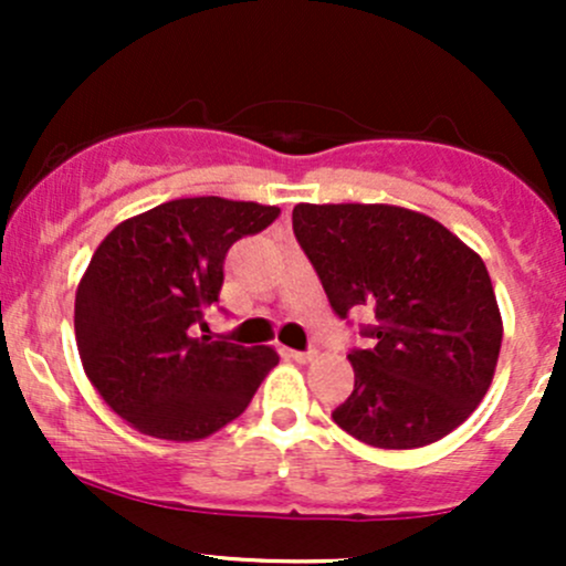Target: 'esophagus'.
Listing matches in <instances>:
<instances>
[{
  "label": "esophagus",
  "mask_w": 566,
  "mask_h": 566,
  "mask_svg": "<svg viewBox=\"0 0 566 566\" xmlns=\"http://www.w3.org/2000/svg\"><path fill=\"white\" fill-rule=\"evenodd\" d=\"M290 359L301 361V365H305V361H314L316 359V350H287Z\"/></svg>",
  "instance_id": "1"
}]
</instances>
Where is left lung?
Listing matches in <instances>:
<instances>
[{
	"mask_svg": "<svg viewBox=\"0 0 566 566\" xmlns=\"http://www.w3.org/2000/svg\"><path fill=\"white\" fill-rule=\"evenodd\" d=\"M292 231L340 319L375 324L350 348L354 391L333 420L380 450L458 428L495 375L503 322L486 265L433 218L391 205H297Z\"/></svg>",
	"mask_w": 566,
	"mask_h": 566,
	"instance_id": "1",
	"label": "left lung"
}]
</instances>
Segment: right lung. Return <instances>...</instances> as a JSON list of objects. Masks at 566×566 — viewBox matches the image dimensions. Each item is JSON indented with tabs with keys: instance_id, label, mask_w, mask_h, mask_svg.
Instances as JSON below:
<instances>
[{
	"instance_id": "right-lung-1",
	"label": "right lung",
	"mask_w": 566,
	"mask_h": 566,
	"mask_svg": "<svg viewBox=\"0 0 566 566\" xmlns=\"http://www.w3.org/2000/svg\"><path fill=\"white\" fill-rule=\"evenodd\" d=\"M279 207L172 199L119 223L84 271L74 305L84 373L119 418L170 441L210 437L244 412L279 356L210 340L231 244L269 229Z\"/></svg>"
}]
</instances>
